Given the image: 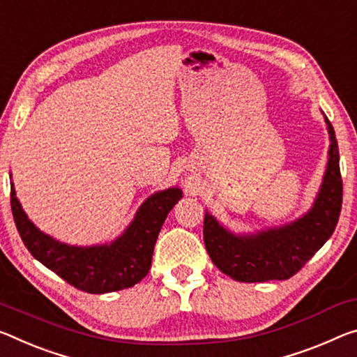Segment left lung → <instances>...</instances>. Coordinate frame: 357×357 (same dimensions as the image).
<instances>
[{
    "mask_svg": "<svg viewBox=\"0 0 357 357\" xmlns=\"http://www.w3.org/2000/svg\"><path fill=\"white\" fill-rule=\"evenodd\" d=\"M329 158L318 197L308 213L291 224L257 234L236 235L206 211L203 240L213 264L230 278L241 282L289 280L331 238L340 218L343 183L340 155L332 123Z\"/></svg>",
    "mask_w": 357,
    "mask_h": 357,
    "instance_id": "obj_1",
    "label": "left lung"
}]
</instances>
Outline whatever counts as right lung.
<instances>
[{
	"mask_svg": "<svg viewBox=\"0 0 357 357\" xmlns=\"http://www.w3.org/2000/svg\"><path fill=\"white\" fill-rule=\"evenodd\" d=\"M181 197L183 192L178 188L155 192L138 208L126 231L109 245L71 246L44 234L28 219L10 184V208L26 250L60 278L89 294L127 289L148 275L158 231Z\"/></svg>",
	"mask_w": 357,
	"mask_h": 357,
	"instance_id": "obj_1",
	"label": "right lung"
}]
</instances>
